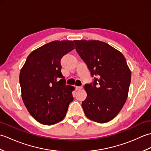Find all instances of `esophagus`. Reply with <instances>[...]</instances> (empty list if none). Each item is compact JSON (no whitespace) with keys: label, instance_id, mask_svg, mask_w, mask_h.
Listing matches in <instances>:
<instances>
[{"label":"esophagus","instance_id":"34e87169","mask_svg":"<svg viewBox=\"0 0 151 151\" xmlns=\"http://www.w3.org/2000/svg\"><path fill=\"white\" fill-rule=\"evenodd\" d=\"M82 89V86H81V87H79V86H76V90H80V89Z\"/></svg>","mask_w":151,"mask_h":151}]
</instances>
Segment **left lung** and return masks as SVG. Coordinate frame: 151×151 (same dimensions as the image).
I'll use <instances>...</instances> for the list:
<instances>
[{"mask_svg": "<svg viewBox=\"0 0 151 151\" xmlns=\"http://www.w3.org/2000/svg\"><path fill=\"white\" fill-rule=\"evenodd\" d=\"M76 50L90 70L97 75L86 84L82 102L86 116L99 123L111 121L121 110L129 94L131 71L120 51L99 40H75Z\"/></svg>", "mask_w": 151, "mask_h": 151, "instance_id": "left-lung-1", "label": "left lung"}]
</instances>
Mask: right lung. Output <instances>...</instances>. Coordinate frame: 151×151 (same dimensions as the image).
Instances as JSON below:
<instances>
[{
  "label": "right lung",
  "instance_id": "right-lung-1",
  "mask_svg": "<svg viewBox=\"0 0 151 151\" xmlns=\"http://www.w3.org/2000/svg\"><path fill=\"white\" fill-rule=\"evenodd\" d=\"M75 48L73 41H53L33 50L21 69L22 101L41 124L51 125L63 120L73 100L75 88L65 84L60 60Z\"/></svg>",
  "mask_w": 151,
  "mask_h": 151
}]
</instances>
